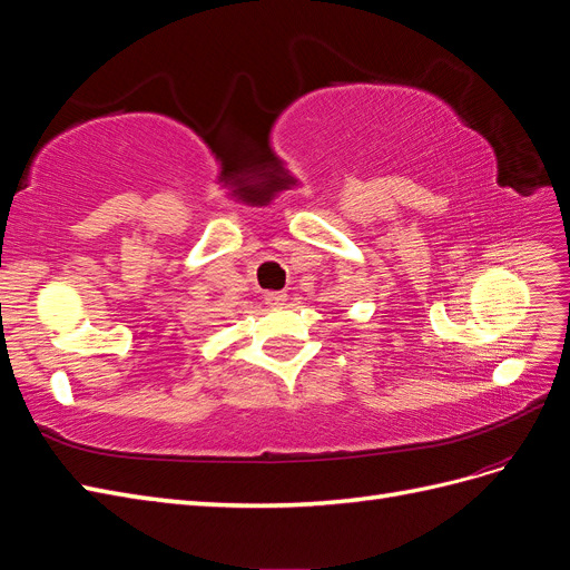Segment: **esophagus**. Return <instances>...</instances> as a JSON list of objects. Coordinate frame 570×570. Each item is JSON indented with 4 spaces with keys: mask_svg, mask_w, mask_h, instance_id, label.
Segmentation results:
<instances>
[{
    "mask_svg": "<svg viewBox=\"0 0 570 570\" xmlns=\"http://www.w3.org/2000/svg\"><path fill=\"white\" fill-rule=\"evenodd\" d=\"M264 299H266V304H268V306L278 308V306H283V304L287 302V292H266Z\"/></svg>",
    "mask_w": 570,
    "mask_h": 570,
    "instance_id": "esophagus-1",
    "label": "esophagus"
}]
</instances>
